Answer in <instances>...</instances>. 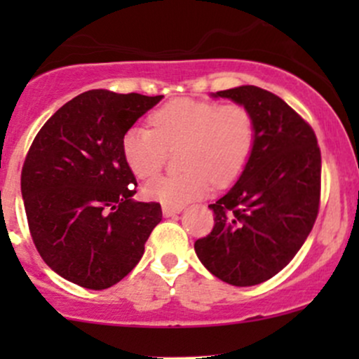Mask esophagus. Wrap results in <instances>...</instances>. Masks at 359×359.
Returning a JSON list of instances; mask_svg holds the SVG:
<instances>
[{
    "mask_svg": "<svg viewBox=\"0 0 359 359\" xmlns=\"http://www.w3.org/2000/svg\"><path fill=\"white\" fill-rule=\"evenodd\" d=\"M180 211H182V208H172V205H163V208H162V214L165 217L175 216V214H179Z\"/></svg>",
    "mask_w": 359,
    "mask_h": 359,
    "instance_id": "obj_1",
    "label": "esophagus"
}]
</instances>
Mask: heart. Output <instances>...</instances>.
Returning a JSON list of instances; mask_svg holds the SVG:
<instances>
[{"label":"heart","instance_id":"heart-1","mask_svg":"<svg viewBox=\"0 0 359 359\" xmlns=\"http://www.w3.org/2000/svg\"><path fill=\"white\" fill-rule=\"evenodd\" d=\"M151 130L131 126L121 138V154L138 179L160 170L167 150L179 147L182 170L145 184L151 201L180 208L209 189L233 184L248 163L255 147V119L243 104L175 100L150 114Z\"/></svg>","mask_w":359,"mask_h":359}]
</instances>
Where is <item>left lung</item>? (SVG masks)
<instances>
[{"mask_svg": "<svg viewBox=\"0 0 359 359\" xmlns=\"http://www.w3.org/2000/svg\"><path fill=\"white\" fill-rule=\"evenodd\" d=\"M211 96L245 106L257 137L240 179L209 205L214 228L194 250L222 282L258 285L285 269L314 226L320 150L314 130L270 90L240 86Z\"/></svg>", "mask_w": 359, "mask_h": 359, "instance_id": "left-lung-1", "label": "left lung"}]
</instances>
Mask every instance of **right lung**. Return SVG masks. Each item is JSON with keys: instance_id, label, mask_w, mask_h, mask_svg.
<instances>
[{"instance_id": "obj_1", "label": "right lung", "mask_w": 359, "mask_h": 359, "mask_svg": "<svg viewBox=\"0 0 359 359\" xmlns=\"http://www.w3.org/2000/svg\"><path fill=\"white\" fill-rule=\"evenodd\" d=\"M163 96L93 89L42 126L22 170L28 228L62 278L102 290L137 266L162 221L158 203H138L121 138Z\"/></svg>"}]
</instances>
